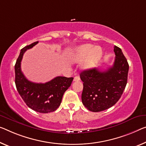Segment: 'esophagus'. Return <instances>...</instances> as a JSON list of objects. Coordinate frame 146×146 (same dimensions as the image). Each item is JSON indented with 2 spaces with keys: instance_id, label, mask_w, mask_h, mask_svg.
Wrapping results in <instances>:
<instances>
[{
  "instance_id": "obj_1",
  "label": "esophagus",
  "mask_w": 146,
  "mask_h": 146,
  "mask_svg": "<svg viewBox=\"0 0 146 146\" xmlns=\"http://www.w3.org/2000/svg\"><path fill=\"white\" fill-rule=\"evenodd\" d=\"M80 76H76L74 78V82H78V81H80Z\"/></svg>"
}]
</instances>
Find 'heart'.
<instances>
[{
  "instance_id": "1",
  "label": "heart",
  "mask_w": 146,
  "mask_h": 146,
  "mask_svg": "<svg viewBox=\"0 0 146 146\" xmlns=\"http://www.w3.org/2000/svg\"><path fill=\"white\" fill-rule=\"evenodd\" d=\"M102 55V51L99 47L93 46L91 44L83 45L75 49L72 53L73 59L76 61H81L87 58L84 63V68H95L99 62Z\"/></svg>"
}]
</instances>
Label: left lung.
Listing matches in <instances>:
<instances>
[{
	"label": "left lung",
	"mask_w": 146,
	"mask_h": 146,
	"mask_svg": "<svg viewBox=\"0 0 146 146\" xmlns=\"http://www.w3.org/2000/svg\"><path fill=\"white\" fill-rule=\"evenodd\" d=\"M113 66L105 71L93 68L82 71L83 104L89 111H101L113 106L121 96L127 83L129 66L121 50L114 46Z\"/></svg>",
	"instance_id": "1"
}]
</instances>
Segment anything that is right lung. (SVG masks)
I'll return each mask as SVG.
<instances>
[{"label":"right lung","mask_w":146,"mask_h":146,"mask_svg":"<svg viewBox=\"0 0 146 146\" xmlns=\"http://www.w3.org/2000/svg\"><path fill=\"white\" fill-rule=\"evenodd\" d=\"M38 43L35 42L21 50L15 64V83L20 96L30 108L46 113L59 108L64 92L71 86L74 78L57 76L45 84H37L27 79L21 70L22 58L27 50Z\"/></svg>","instance_id":"1"}]
</instances>
